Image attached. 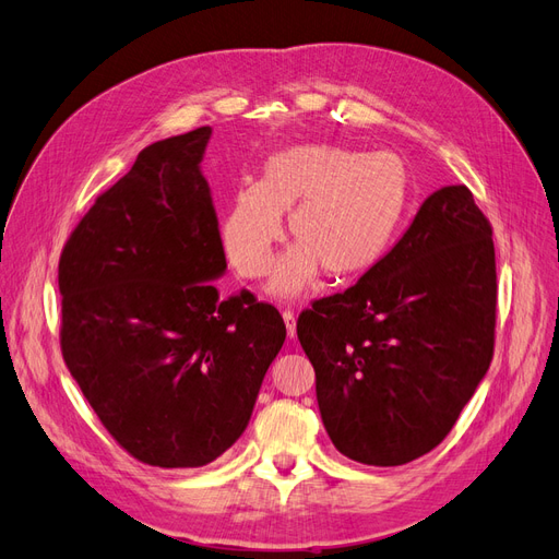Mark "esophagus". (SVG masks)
I'll return each instance as SVG.
<instances>
[{
  "instance_id": "34e87169",
  "label": "esophagus",
  "mask_w": 559,
  "mask_h": 559,
  "mask_svg": "<svg viewBox=\"0 0 559 559\" xmlns=\"http://www.w3.org/2000/svg\"><path fill=\"white\" fill-rule=\"evenodd\" d=\"M282 319H284V324H286V333H289V337H294L296 335V314L292 310H284Z\"/></svg>"
}]
</instances>
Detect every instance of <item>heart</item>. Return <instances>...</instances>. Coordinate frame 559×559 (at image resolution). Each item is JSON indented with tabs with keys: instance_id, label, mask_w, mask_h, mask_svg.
Instances as JSON below:
<instances>
[{
	"instance_id": "1",
	"label": "heart",
	"mask_w": 559,
	"mask_h": 559,
	"mask_svg": "<svg viewBox=\"0 0 559 559\" xmlns=\"http://www.w3.org/2000/svg\"><path fill=\"white\" fill-rule=\"evenodd\" d=\"M408 170L394 154H364L333 144H300L267 158L257 186L235 191L222 238L238 275L263 277L289 217L296 247L273 280L277 294H296L324 273L349 280L368 273L408 210Z\"/></svg>"
}]
</instances>
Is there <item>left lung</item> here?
<instances>
[{"instance_id": "1", "label": "left lung", "mask_w": 559, "mask_h": 559, "mask_svg": "<svg viewBox=\"0 0 559 559\" xmlns=\"http://www.w3.org/2000/svg\"><path fill=\"white\" fill-rule=\"evenodd\" d=\"M495 329L492 224L445 186L357 284L298 314L333 445L370 466L431 452L487 373Z\"/></svg>"}]
</instances>
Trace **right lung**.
I'll return each instance as SVG.
<instances>
[{"label":"right lung","mask_w":559,"mask_h":559,"mask_svg":"<svg viewBox=\"0 0 559 559\" xmlns=\"http://www.w3.org/2000/svg\"><path fill=\"white\" fill-rule=\"evenodd\" d=\"M210 134L140 151L58 265L67 368L114 441L160 468L205 466L238 441L286 337L275 306L210 282L226 270L200 173Z\"/></svg>","instance_id":"1"}]
</instances>
